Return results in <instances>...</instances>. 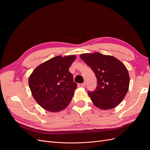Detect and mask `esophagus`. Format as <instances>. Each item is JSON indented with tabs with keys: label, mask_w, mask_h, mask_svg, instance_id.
<instances>
[{
	"label": "esophagus",
	"mask_w": 150,
	"mask_h": 150,
	"mask_svg": "<svg viewBox=\"0 0 150 150\" xmlns=\"http://www.w3.org/2000/svg\"><path fill=\"white\" fill-rule=\"evenodd\" d=\"M86 83H85V82H84V83H82V84H81V87L85 88V87H86Z\"/></svg>",
	"instance_id": "obj_1"
}]
</instances>
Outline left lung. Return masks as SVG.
<instances>
[{"mask_svg":"<svg viewBox=\"0 0 150 150\" xmlns=\"http://www.w3.org/2000/svg\"><path fill=\"white\" fill-rule=\"evenodd\" d=\"M80 57L96 77V89L88 92L94 105L101 110L116 107L129 88V76L125 66L116 57L99 52L83 54Z\"/></svg>","mask_w":150,"mask_h":150,"instance_id":"obj_1","label":"left lung"}]
</instances>
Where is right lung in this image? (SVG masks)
<instances>
[{"instance_id":"add662e5","label":"right lung","mask_w":150,"mask_h":150,"mask_svg":"<svg viewBox=\"0 0 150 150\" xmlns=\"http://www.w3.org/2000/svg\"><path fill=\"white\" fill-rule=\"evenodd\" d=\"M75 59L74 55L52 57L36 67L29 76L32 94L44 110L59 112L71 102L78 86L69 71Z\"/></svg>"}]
</instances>
